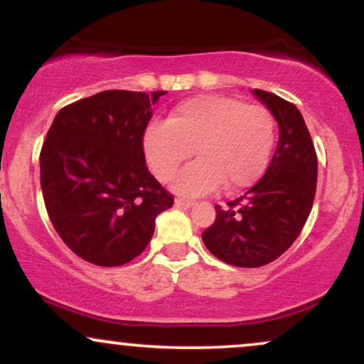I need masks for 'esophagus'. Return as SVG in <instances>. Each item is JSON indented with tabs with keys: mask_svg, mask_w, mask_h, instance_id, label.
Returning a JSON list of instances; mask_svg holds the SVG:
<instances>
[{
	"mask_svg": "<svg viewBox=\"0 0 364 364\" xmlns=\"http://www.w3.org/2000/svg\"><path fill=\"white\" fill-rule=\"evenodd\" d=\"M175 204H177L178 208H192V205H196V200L187 199V197H177V199H175Z\"/></svg>",
	"mask_w": 364,
	"mask_h": 364,
	"instance_id": "esophagus-1",
	"label": "esophagus"
}]
</instances>
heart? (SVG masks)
<instances>
[{
	"mask_svg": "<svg viewBox=\"0 0 364 364\" xmlns=\"http://www.w3.org/2000/svg\"><path fill=\"white\" fill-rule=\"evenodd\" d=\"M277 124L272 111L228 96H197L172 111L167 123L151 124L143 150L151 172L161 182L183 168L173 187L183 194H208L224 183L226 191L250 187L267 168Z\"/></svg>",
	"mask_w": 364,
	"mask_h": 364,
	"instance_id": "b5f03b06",
	"label": "heart"
}]
</instances>
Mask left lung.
<instances>
[{
    "label": "left lung",
    "mask_w": 364,
    "mask_h": 364,
    "mask_svg": "<svg viewBox=\"0 0 364 364\" xmlns=\"http://www.w3.org/2000/svg\"><path fill=\"white\" fill-rule=\"evenodd\" d=\"M253 94L275 116L280 138L267 172L203 232L214 257L241 268L272 263L297 240L311 214L317 186V155L297 106L273 92Z\"/></svg>",
    "instance_id": "8db88e82"
}]
</instances>
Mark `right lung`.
<instances>
[{
    "instance_id": "add662e5",
    "label": "right lung",
    "mask_w": 364,
    "mask_h": 364,
    "mask_svg": "<svg viewBox=\"0 0 364 364\" xmlns=\"http://www.w3.org/2000/svg\"><path fill=\"white\" fill-rule=\"evenodd\" d=\"M164 94L97 92L62 107L48 129L40 151L45 208L62 241L89 263L132 262L150 243L155 218L173 205L143 151Z\"/></svg>"
}]
</instances>
